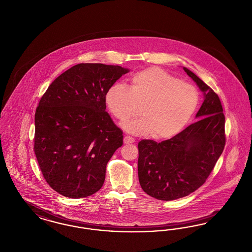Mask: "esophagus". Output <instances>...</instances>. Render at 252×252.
Segmentation results:
<instances>
[{"label": "esophagus", "instance_id": "esophagus-1", "mask_svg": "<svg viewBox=\"0 0 252 252\" xmlns=\"http://www.w3.org/2000/svg\"><path fill=\"white\" fill-rule=\"evenodd\" d=\"M133 142H135V139H134V138L130 137V136H126L124 138V143L125 144H130V143H133Z\"/></svg>", "mask_w": 252, "mask_h": 252}]
</instances>
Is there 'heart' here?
<instances>
[{"mask_svg":"<svg viewBox=\"0 0 252 252\" xmlns=\"http://www.w3.org/2000/svg\"><path fill=\"white\" fill-rule=\"evenodd\" d=\"M129 87L115 84L106 94V104L121 122L138 112L141 117L123 125L125 130L157 139H170L190 123L199 104V92L163 69L149 68L133 74Z\"/></svg>","mask_w":252,"mask_h":252,"instance_id":"b5f03b06","label":"heart"}]
</instances>
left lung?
Wrapping results in <instances>:
<instances>
[{
    "instance_id": "1",
    "label": "left lung",
    "mask_w": 252,
    "mask_h": 252,
    "mask_svg": "<svg viewBox=\"0 0 252 252\" xmlns=\"http://www.w3.org/2000/svg\"><path fill=\"white\" fill-rule=\"evenodd\" d=\"M184 71L199 87L204 101L198 121L157 143L142 139L138 144V174L142 190L164 201L187 196L202 186L225 145V117L217 94L190 69Z\"/></svg>"
}]
</instances>
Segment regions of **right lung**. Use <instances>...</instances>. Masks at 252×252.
Returning <instances> with one entry per match:
<instances>
[{"mask_svg": "<svg viewBox=\"0 0 252 252\" xmlns=\"http://www.w3.org/2000/svg\"><path fill=\"white\" fill-rule=\"evenodd\" d=\"M129 69L81 63L56 79L35 113L34 153L44 180L69 198L94 194L123 131L106 112V94Z\"/></svg>", "mask_w": 252, "mask_h": 252, "instance_id": "add662e5", "label": "right lung"}]
</instances>
